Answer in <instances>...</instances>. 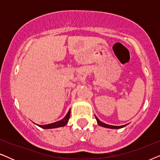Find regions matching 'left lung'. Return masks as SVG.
<instances>
[{"mask_svg": "<svg viewBox=\"0 0 160 160\" xmlns=\"http://www.w3.org/2000/svg\"><path fill=\"white\" fill-rule=\"evenodd\" d=\"M95 119L97 120V122L98 124H99L100 126H102L103 127V128H110V129H120V128H124V127H125L126 125H122V126H113V125H109V124H105L103 122H100L99 119H98V117H95Z\"/></svg>", "mask_w": 160, "mask_h": 160, "instance_id": "left-lung-1", "label": "left lung"}]
</instances>
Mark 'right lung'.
Listing matches in <instances>:
<instances>
[{
	"instance_id": "right-lung-1",
	"label": "right lung",
	"mask_w": 160,
	"mask_h": 160,
	"mask_svg": "<svg viewBox=\"0 0 160 160\" xmlns=\"http://www.w3.org/2000/svg\"><path fill=\"white\" fill-rule=\"evenodd\" d=\"M70 115H71V109H70L68 112L66 116H65L62 119L60 120V121L54 122V123H52V124H44V125H39V124H37V125L43 129H53V128H60V127H64L66 125L68 122Z\"/></svg>"
}]
</instances>
